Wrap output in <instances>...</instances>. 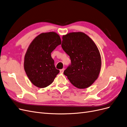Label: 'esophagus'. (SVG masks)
<instances>
[{
  "instance_id": "obj_1",
  "label": "esophagus",
  "mask_w": 127,
  "mask_h": 127,
  "mask_svg": "<svg viewBox=\"0 0 127 127\" xmlns=\"http://www.w3.org/2000/svg\"><path fill=\"white\" fill-rule=\"evenodd\" d=\"M64 68L62 69H60V72L61 73V74H63V73L64 71Z\"/></svg>"
}]
</instances>
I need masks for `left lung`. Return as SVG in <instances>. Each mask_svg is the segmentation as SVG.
Here are the masks:
<instances>
[{"mask_svg": "<svg viewBox=\"0 0 127 127\" xmlns=\"http://www.w3.org/2000/svg\"><path fill=\"white\" fill-rule=\"evenodd\" d=\"M61 47L71 60L64 75L77 88L90 86L101 70V55L97 46L86 34L72 32L63 36Z\"/></svg>", "mask_w": 127, "mask_h": 127, "instance_id": "1", "label": "left lung"}]
</instances>
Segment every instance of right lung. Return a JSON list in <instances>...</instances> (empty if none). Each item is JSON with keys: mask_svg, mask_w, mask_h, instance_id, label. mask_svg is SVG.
Listing matches in <instances>:
<instances>
[{"mask_svg": "<svg viewBox=\"0 0 127 127\" xmlns=\"http://www.w3.org/2000/svg\"><path fill=\"white\" fill-rule=\"evenodd\" d=\"M61 41L53 32L43 33L30 44L24 58V67L30 81L35 86L44 88L53 82L59 70L57 69L51 53Z\"/></svg>", "mask_w": 127, "mask_h": 127, "instance_id": "obj_1", "label": "right lung"}]
</instances>
